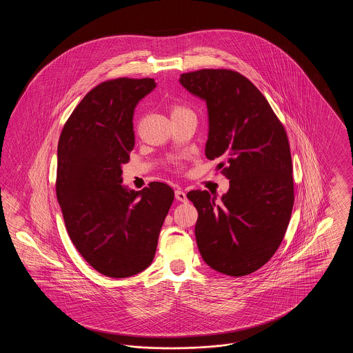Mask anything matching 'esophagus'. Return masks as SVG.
I'll return each instance as SVG.
<instances>
[{
	"label": "esophagus",
	"mask_w": 353,
	"mask_h": 353,
	"mask_svg": "<svg viewBox=\"0 0 353 353\" xmlns=\"http://www.w3.org/2000/svg\"><path fill=\"white\" fill-rule=\"evenodd\" d=\"M174 197H176V200H177V201H188V199H186V193H185L184 190H181V189H177V190L174 192Z\"/></svg>",
	"instance_id": "obj_1"
}]
</instances>
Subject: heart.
Instances as JSON below:
<instances>
[{
    "mask_svg": "<svg viewBox=\"0 0 353 353\" xmlns=\"http://www.w3.org/2000/svg\"><path fill=\"white\" fill-rule=\"evenodd\" d=\"M185 114H193V112H192L190 110H188L184 105H180V104H173V105L170 107V115H172V118H174V117H181V115H185Z\"/></svg>",
    "mask_w": 353,
    "mask_h": 353,
    "instance_id": "1",
    "label": "heart"
}]
</instances>
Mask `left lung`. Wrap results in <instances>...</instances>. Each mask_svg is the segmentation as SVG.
<instances>
[{"label": "left lung", "instance_id": "obj_1", "mask_svg": "<svg viewBox=\"0 0 353 353\" xmlns=\"http://www.w3.org/2000/svg\"><path fill=\"white\" fill-rule=\"evenodd\" d=\"M179 82L206 101L205 154L222 160L217 168L230 180L221 202L208 190L186 194L199 212L194 229L199 250L206 265L219 272L249 275L278 250L294 206L285 128L262 92L236 71L203 68L181 74Z\"/></svg>", "mask_w": 353, "mask_h": 353}]
</instances>
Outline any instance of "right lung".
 Wrapping results in <instances>:
<instances>
[{"instance_id": "obj_1", "label": "right lung", "mask_w": 353, "mask_h": 353, "mask_svg": "<svg viewBox=\"0 0 353 353\" xmlns=\"http://www.w3.org/2000/svg\"><path fill=\"white\" fill-rule=\"evenodd\" d=\"M154 79L119 78L92 88L70 115L58 143L57 199L70 239L98 272L132 276L154 258L174 199L164 183L136 192L121 167L134 150V111Z\"/></svg>"}]
</instances>
